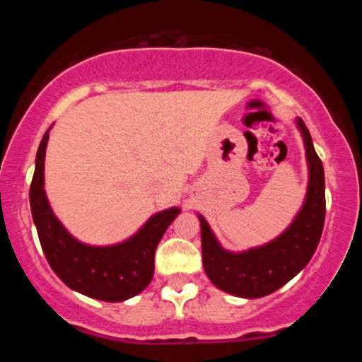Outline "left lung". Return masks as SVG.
Here are the masks:
<instances>
[{
  "label": "left lung",
  "instance_id": "left-lung-1",
  "mask_svg": "<svg viewBox=\"0 0 362 362\" xmlns=\"http://www.w3.org/2000/svg\"><path fill=\"white\" fill-rule=\"evenodd\" d=\"M305 138L310 165V184L306 201L293 224L279 238L265 247L243 253L223 250L201 218L202 264L213 284L240 298H262L274 293L293 279L308 264L317 250L325 223V173L308 127L298 119Z\"/></svg>",
  "mask_w": 362,
  "mask_h": 362
}]
</instances>
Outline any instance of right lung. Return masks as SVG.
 Masks as SVG:
<instances>
[{
  "label": "right lung",
  "instance_id": "add662e5",
  "mask_svg": "<svg viewBox=\"0 0 362 362\" xmlns=\"http://www.w3.org/2000/svg\"><path fill=\"white\" fill-rule=\"evenodd\" d=\"M51 127L40 141L30 184L32 218L45 259L66 286L85 296L109 303L129 300L151 282L156 247L180 209L155 214L138 235L114 247L76 242L52 214L44 192V158Z\"/></svg>",
  "mask_w": 362,
  "mask_h": 362
}]
</instances>
